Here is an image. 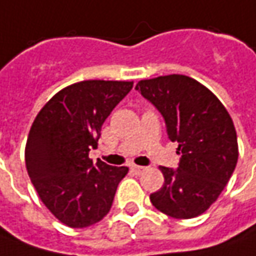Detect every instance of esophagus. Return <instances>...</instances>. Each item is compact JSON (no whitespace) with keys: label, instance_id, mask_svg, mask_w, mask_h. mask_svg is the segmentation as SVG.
Returning <instances> with one entry per match:
<instances>
[{"label":"esophagus","instance_id":"obj_1","mask_svg":"<svg viewBox=\"0 0 256 256\" xmlns=\"http://www.w3.org/2000/svg\"><path fill=\"white\" fill-rule=\"evenodd\" d=\"M130 168H132V172H134V174H142L146 170V167H143V166H136V164H132Z\"/></svg>","mask_w":256,"mask_h":256}]
</instances>
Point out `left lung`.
Instances as JSON below:
<instances>
[{
  "mask_svg": "<svg viewBox=\"0 0 256 256\" xmlns=\"http://www.w3.org/2000/svg\"><path fill=\"white\" fill-rule=\"evenodd\" d=\"M136 90L163 114L167 136L181 153L177 170L160 167L164 184L150 196L152 204L177 220L201 216L220 197L238 162L230 113L208 88L186 75L143 79Z\"/></svg>",
  "mask_w": 256,
  "mask_h": 256,
  "instance_id": "8db88e82",
  "label": "left lung"
}]
</instances>
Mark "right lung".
Returning a JSON list of instances; mask_svg holds the SVG:
<instances>
[{"instance_id": "right-lung-1", "label": "right lung", "mask_w": 256, "mask_h": 256, "mask_svg": "<svg viewBox=\"0 0 256 256\" xmlns=\"http://www.w3.org/2000/svg\"><path fill=\"white\" fill-rule=\"evenodd\" d=\"M133 88L126 80H84L54 94L32 123L25 166L40 201L62 224L86 228L110 211L128 167L89 158L102 124Z\"/></svg>"}]
</instances>
